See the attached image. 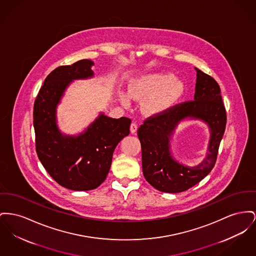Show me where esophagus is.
Masks as SVG:
<instances>
[{
	"label": "esophagus",
	"instance_id": "1",
	"mask_svg": "<svg viewBox=\"0 0 256 256\" xmlns=\"http://www.w3.org/2000/svg\"><path fill=\"white\" fill-rule=\"evenodd\" d=\"M137 124L136 122H132V124H130V132L132 134H136V130H137Z\"/></svg>",
	"mask_w": 256,
	"mask_h": 256
}]
</instances>
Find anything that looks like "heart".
I'll return each instance as SVG.
<instances>
[{
	"instance_id": "obj_1",
	"label": "heart",
	"mask_w": 256,
	"mask_h": 256,
	"mask_svg": "<svg viewBox=\"0 0 256 256\" xmlns=\"http://www.w3.org/2000/svg\"><path fill=\"white\" fill-rule=\"evenodd\" d=\"M136 100H145L142 109L147 114H156L176 106L186 92L184 82L168 72H154L134 79L130 87ZM120 102L124 106L130 104V94L120 92Z\"/></svg>"
}]
</instances>
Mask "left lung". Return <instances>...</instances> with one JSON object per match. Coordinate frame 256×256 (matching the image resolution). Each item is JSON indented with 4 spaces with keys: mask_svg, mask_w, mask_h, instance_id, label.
Here are the masks:
<instances>
[{
    "mask_svg": "<svg viewBox=\"0 0 256 256\" xmlns=\"http://www.w3.org/2000/svg\"><path fill=\"white\" fill-rule=\"evenodd\" d=\"M196 94L184 102L144 120L137 134L141 143L142 169L146 180L162 192L178 194L203 180L214 168L226 130V111L218 82L196 68ZM192 118L204 120L210 128V152L197 166L180 165L170 152V137L180 120Z\"/></svg>",
    "mask_w": 256,
    "mask_h": 256,
    "instance_id": "1",
    "label": "left lung"
}]
</instances>
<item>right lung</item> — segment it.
I'll return each instance as SVG.
<instances>
[{"label": "right lung", "instance_id": "1", "mask_svg": "<svg viewBox=\"0 0 256 256\" xmlns=\"http://www.w3.org/2000/svg\"><path fill=\"white\" fill-rule=\"evenodd\" d=\"M90 60L60 66L46 77L34 106V128L38 156L49 175L72 190L96 188L106 179L118 143L130 134L132 120L100 114L78 136L62 134L56 108L68 84L94 76Z\"/></svg>", "mask_w": 256, "mask_h": 256}]
</instances>
